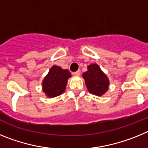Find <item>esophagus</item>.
Returning a JSON list of instances; mask_svg holds the SVG:
<instances>
[{
    "label": "esophagus",
    "instance_id": "obj_1",
    "mask_svg": "<svg viewBox=\"0 0 148 148\" xmlns=\"http://www.w3.org/2000/svg\"><path fill=\"white\" fill-rule=\"evenodd\" d=\"M73 74L75 75H79L81 74V70H78V71L75 72V73H73Z\"/></svg>",
    "mask_w": 148,
    "mask_h": 148
}]
</instances>
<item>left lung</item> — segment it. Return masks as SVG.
<instances>
[{
	"instance_id": "left-lung-1",
	"label": "left lung",
	"mask_w": 148,
	"mask_h": 148,
	"mask_svg": "<svg viewBox=\"0 0 148 148\" xmlns=\"http://www.w3.org/2000/svg\"><path fill=\"white\" fill-rule=\"evenodd\" d=\"M87 68L88 70L82 75L85 80L87 90L90 93L101 96L108 90L109 80L108 77L96 64L90 65Z\"/></svg>"
}]
</instances>
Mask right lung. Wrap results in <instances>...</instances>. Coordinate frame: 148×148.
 Segmentation results:
<instances>
[{
	"label": "right lung",
	"instance_id": "obj_1",
	"mask_svg": "<svg viewBox=\"0 0 148 148\" xmlns=\"http://www.w3.org/2000/svg\"><path fill=\"white\" fill-rule=\"evenodd\" d=\"M71 77L67 70H62L60 66H53L48 75L43 81V90L48 97H56L64 92L67 79Z\"/></svg>",
	"mask_w": 148,
	"mask_h": 148
}]
</instances>
